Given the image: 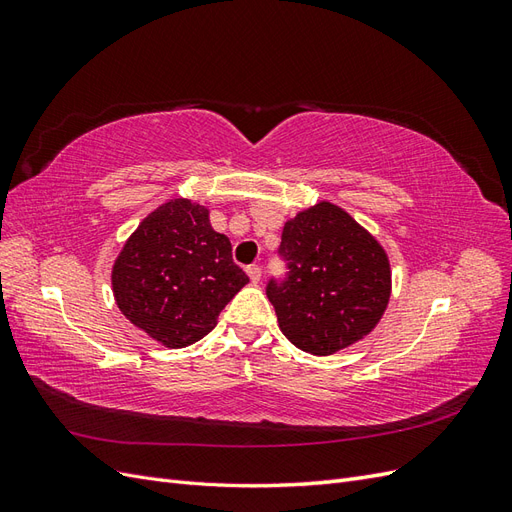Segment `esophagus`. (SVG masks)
<instances>
[{
    "label": "esophagus",
    "instance_id": "34e87169",
    "mask_svg": "<svg viewBox=\"0 0 512 512\" xmlns=\"http://www.w3.org/2000/svg\"><path fill=\"white\" fill-rule=\"evenodd\" d=\"M245 271H247V275H250L252 284H258V282H260V275H262V269H260V265H250V267H247Z\"/></svg>",
    "mask_w": 512,
    "mask_h": 512
}]
</instances>
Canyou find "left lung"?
Here are the masks:
<instances>
[{"mask_svg":"<svg viewBox=\"0 0 512 512\" xmlns=\"http://www.w3.org/2000/svg\"><path fill=\"white\" fill-rule=\"evenodd\" d=\"M280 256L288 273L267 284V297L294 346L327 356L374 331L391 299V265L350 213L327 200L297 213Z\"/></svg>","mask_w":512,"mask_h":512,"instance_id":"1","label":"left lung"}]
</instances>
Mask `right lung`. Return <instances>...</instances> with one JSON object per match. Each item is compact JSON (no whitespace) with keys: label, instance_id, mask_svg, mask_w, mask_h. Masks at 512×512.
I'll return each instance as SVG.
<instances>
[{"label":"right lung","instance_id":"add662e5","mask_svg":"<svg viewBox=\"0 0 512 512\" xmlns=\"http://www.w3.org/2000/svg\"><path fill=\"white\" fill-rule=\"evenodd\" d=\"M111 282L117 307L134 327L166 348H183L213 331L250 277L232 262L228 237L211 228L209 209L175 198L138 224Z\"/></svg>","mask_w":512,"mask_h":512}]
</instances>
